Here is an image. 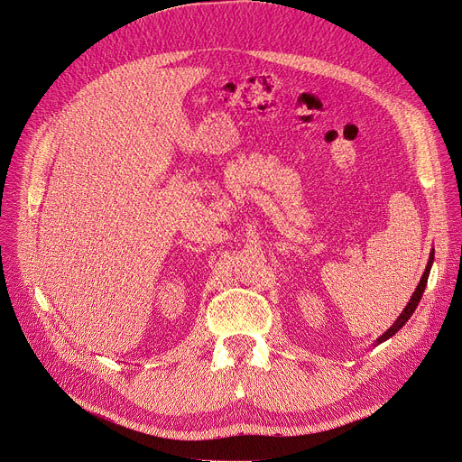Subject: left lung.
I'll return each instance as SVG.
<instances>
[{"mask_svg": "<svg viewBox=\"0 0 462 462\" xmlns=\"http://www.w3.org/2000/svg\"><path fill=\"white\" fill-rule=\"evenodd\" d=\"M431 263H433V253H431V258H430V262H428V267H426V271H424V274H422V280H420V283H418V287L414 289V295L411 297V300H409V304L405 306V310H403V313L398 317V320L382 335L380 339H377L375 343L380 345V343H383V341H387L389 337H393V335L409 320V317L414 313V310H416V306H418V302H420V299H422V292H424V289H426V283H428V276H430V271H431Z\"/></svg>", "mask_w": 462, "mask_h": 462, "instance_id": "obj_1", "label": "left lung"}]
</instances>
